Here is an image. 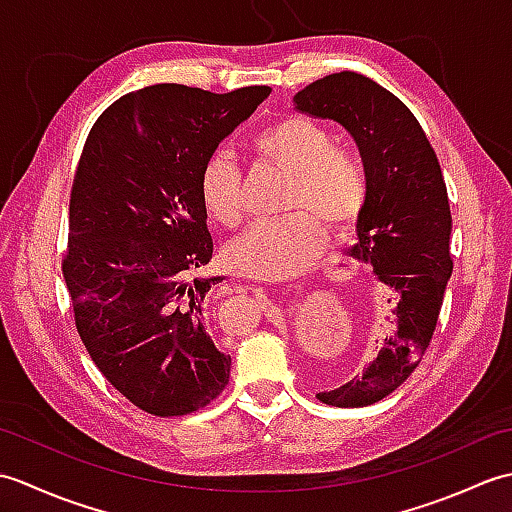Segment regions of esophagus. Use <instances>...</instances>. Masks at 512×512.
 <instances>
[{
	"label": "esophagus",
	"instance_id": "esophagus-1",
	"mask_svg": "<svg viewBox=\"0 0 512 512\" xmlns=\"http://www.w3.org/2000/svg\"><path fill=\"white\" fill-rule=\"evenodd\" d=\"M255 292H257V299H259V303H262V306H264V310H268V308H270V297L266 295V290H262V288H255Z\"/></svg>",
	"mask_w": 512,
	"mask_h": 512
}]
</instances>
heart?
Listing matches in <instances>:
<instances>
[{
  "mask_svg": "<svg viewBox=\"0 0 512 512\" xmlns=\"http://www.w3.org/2000/svg\"><path fill=\"white\" fill-rule=\"evenodd\" d=\"M264 165L290 176L286 217L253 224L226 244L224 259L235 273L255 279H288L321 255L325 228L350 233L367 204L369 180L363 158L334 147L328 127L308 116H286L248 143ZM200 200L215 222L235 228L244 217L242 176L233 158L217 151L200 171Z\"/></svg>",
  "mask_w": 512,
  "mask_h": 512,
  "instance_id": "obj_1",
  "label": "heart"
}]
</instances>
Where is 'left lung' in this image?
Returning a JSON list of instances; mask_svg holds the SVG:
<instances>
[{
	"label": "left lung",
	"instance_id": "left-lung-1",
	"mask_svg": "<svg viewBox=\"0 0 512 512\" xmlns=\"http://www.w3.org/2000/svg\"><path fill=\"white\" fill-rule=\"evenodd\" d=\"M295 110L343 125L356 140L369 193L345 255L374 268L394 303V330L345 385L319 391L332 407H367L400 387L427 352L451 279V209L436 151L409 107L356 72H336L295 94Z\"/></svg>",
	"mask_w": 512,
	"mask_h": 512
}]
</instances>
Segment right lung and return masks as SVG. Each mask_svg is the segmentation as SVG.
I'll return each mask as SVG.
<instances>
[{
	"mask_svg": "<svg viewBox=\"0 0 512 512\" xmlns=\"http://www.w3.org/2000/svg\"><path fill=\"white\" fill-rule=\"evenodd\" d=\"M268 94L149 85L107 107L85 140L63 279L94 365L154 416L198 411L228 385L231 356L204 317L222 277H195L213 257L200 171Z\"/></svg>",
	"mask_w": 512,
	"mask_h": 512,
	"instance_id": "obj_1",
	"label": "right lung"
}]
</instances>
